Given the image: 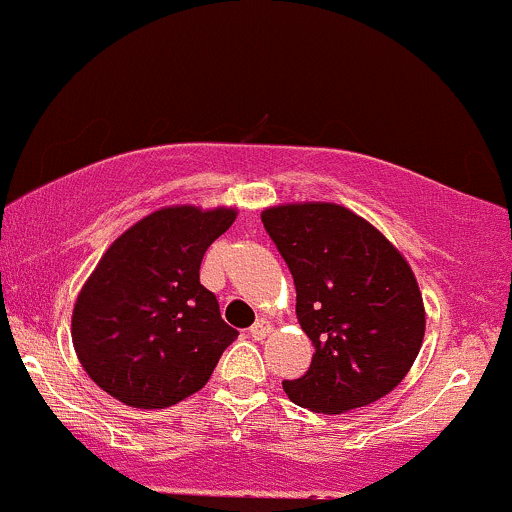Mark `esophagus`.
<instances>
[{"label": "esophagus", "instance_id": "obj_1", "mask_svg": "<svg viewBox=\"0 0 512 512\" xmlns=\"http://www.w3.org/2000/svg\"><path fill=\"white\" fill-rule=\"evenodd\" d=\"M269 333H272V323H269L267 318H260V320H257V323L250 328V335H252V338H255V340H265Z\"/></svg>", "mask_w": 512, "mask_h": 512}]
</instances>
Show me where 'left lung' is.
<instances>
[{
    "instance_id": "obj_1",
    "label": "left lung",
    "mask_w": 512,
    "mask_h": 512,
    "mask_svg": "<svg viewBox=\"0 0 512 512\" xmlns=\"http://www.w3.org/2000/svg\"><path fill=\"white\" fill-rule=\"evenodd\" d=\"M296 284V318L313 342L311 367L284 381L296 406L338 415L369 406L411 372L425 306L406 257L367 218L330 201L262 211Z\"/></svg>"
}]
</instances>
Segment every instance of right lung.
Returning <instances> with one entry per match:
<instances>
[{"label": "right lung", "mask_w": 512, "mask_h": 512, "mask_svg": "<svg viewBox=\"0 0 512 512\" xmlns=\"http://www.w3.org/2000/svg\"><path fill=\"white\" fill-rule=\"evenodd\" d=\"M238 209L179 204L121 233L77 294L72 345L89 379L131 408H167L211 379L238 338L199 282L201 257Z\"/></svg>", "instance_id": "obj_1"}]
</instances>
